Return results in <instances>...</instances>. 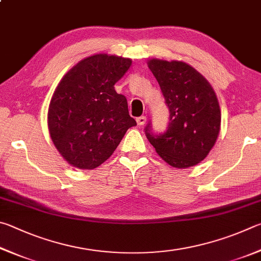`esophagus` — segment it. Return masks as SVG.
Here are the masks:
<instances>
[{
	"label": "esophagus",
	"mask_w": 261,
	"mask_h": 261,
	"mask_svg": "<svg viewBox=\"0 0 261 261\" xmlns=\"http://www.w3.org/2000/svg\"><path fill=\"white\" fill-rule=\"evenodd\" d=\"M136 121H138V125L139 126H142V125H144L145 122H147V117L141 116V117H139L138 119H136Z\"/></svg>",
	"instance_id": "obj_1"
}]
</instances>
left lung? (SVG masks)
I'll list each match as a JSON object with an SVG mask.
<instances>
[{
  "instance_id": "obj_1",
  "label": "left lung",
  "mask_w": 261,
  "mask_h": 261,
  "mask_svg": "<svg viewBox=\"0 0 261 261\" xmlns=\"http://www.w3.org/2000/svg\"><path fill=\"white\" fill-rule=\"evenodd\" d=\"M148 66L156 77L170 110L164 134L145 128L149 142L168 165L188 168L211 151L220 133L221 111L212 86L200 73L182 61L151 58Z\"/></svg>"
}]
</instances>
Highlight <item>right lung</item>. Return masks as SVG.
<instances>
[{
    "instance_id": "right-lung-1",
    "label": "right lung",
    "mask_w": 261,
    "mask_h": 261,
    "mask_svg": "<svg viewBox=\"0 0 261 261\" xmlns=\"http://www.w3.org/2000/svg\"><path fill=\"white\" fill-rule=\"evenodd\" d=\"M130 65L129 58L96 54L76 63L59 81L50 99L48 129L71 166L98 167L136 125L126 97L114 90Z\"/></svg>"
}]
</instances>
